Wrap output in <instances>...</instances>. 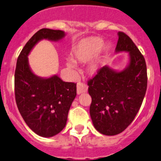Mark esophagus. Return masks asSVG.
Masks as SVG:
<instances>
[{"label": "esophagus", "mask_w": 161, "mask_h": 161, "mask_svg": "<svg viewBox=\"0 0 161 161\" xmlns=\"http://www.w3.org/2000/svg\"><path fill=\"white\" fill-rule=\"evenodd\" d=\"M87 84H82V83H78L77 85V94H83V93H86L87 91Z\"/></svg>", "instance_id": "obj_1"}]
</instances>
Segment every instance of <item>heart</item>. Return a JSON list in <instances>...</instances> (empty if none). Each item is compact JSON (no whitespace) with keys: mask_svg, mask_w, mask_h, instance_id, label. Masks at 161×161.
<instances>
[{"mask_svg":"<svg viewBox=\"0 0 161 161\" xmlns=\"http://www.w3.org/2000/svg\"><path fill=\"white\" fill-rule=\"evenodd\" d=\"M102 41L97 37H90L82 40L74 51V57L76 60L86 63L90 62L87 67V73L89 75L94 76L98 73L100 70V57L97 54L101 49ZM108 47L104 46L103 51H107ZM67 66L69 68H74L76 67L75 62L73 60H68L67 61Z\"/></svg>","mask_w":161,"mask_h":161,"instance_id":"b5f03b06","label":"heart"}]
</instances>
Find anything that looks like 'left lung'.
<instances>
[{"instance_id":"left-lung-1","label":"left lung","mask_w":161,"mask_h":161,"mask_svg":"<svg viewBox=\"0 0 161 161\" xmlns=\"http://www.w3.org/2000/svg\"><path fill=\"white\" fill-rule=\"evenodd\" d=\"M115 52H127L129 62L122 70L109 66L101 68L88 81L92 98L90 114L95 129L102 134L117 135L134 120L147 86L144 58L127 34L117 33Z\"/></svg>"}]
</instances>
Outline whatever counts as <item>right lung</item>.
<instances>
[{
    "label": "right lung",
    "mask_w": 161,
    "mask_h": 161,
    "mask_svg": "<svg viewBox=\"0 0 161 161\" xmlns=\"http://www.w3.org/2000/svg\"><path fill=\"white\" fill-rule=\"evenodd\" d=\"M63 31L41 29L24 47L17 60L14 74L15 100L27 125L37 135L51 137L66 126L67 115L77 95L76 84L64 82L58 74L41 77L34 74L28 55L42 40L60 41Z\"/></svg>",
    "instance_id": "right-lung-1"
}]
</instances>
